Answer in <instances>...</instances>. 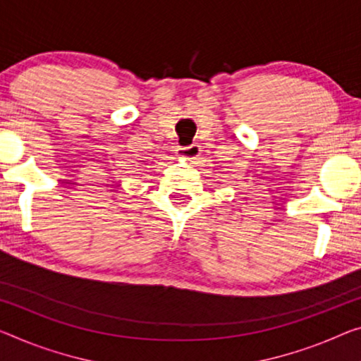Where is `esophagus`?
<instances>
[{
	"mask_svg": "<svg viewBox=\"0 0 361 361\" xmlns=\"http://www.w3.org/2000/svg\"><path fill=\"white\" fill-rule=\"evenodd\" d=\"M200 152H202V149H200V145H197V143H192V145L177 148V157L184 158V159H197Z\"/></svg>",
	"mask_w": 361,
	"mask_h": 361,
	"instance_id": "obj_1",
	"label": "esophagus"
}]
</instances>
